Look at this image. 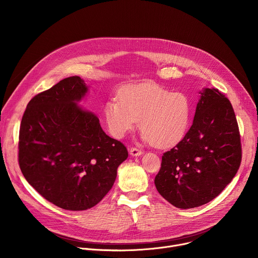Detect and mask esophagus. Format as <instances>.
I'll list each match as a JSON object with an SVG mask.
<instances>
[{
  "label": "esophagus",
  "mask_w": 258,
  "mask_h": 258,
  "mask_svg": "<svg viewBox=\"0 0 258 258\" xmlns=\"http://www.w3.org/2000/svg\"><path fill=\"white\" fill-rule=\"evenodd\" d=\"M142 153L143 152L140 149L135 148V147H132V148H130V154L132 156H140V155H142Z\"/></svg>",
  "instance_id": "1"
}]
</instances>
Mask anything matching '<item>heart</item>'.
Wrapping results in <instances>:
<instances>
[{"instance_id": "obj_1", "label": "heart", "mask_w": 258, "mask_h": 258, "mask_svg": "<svg viewBox=\"0 0 258 258\" xmlns=\"http://www.w3.org/2000/svg\"><path fill=\"white\" fill-rule=\"evenodd\" d=\"M103 116L109 132L122 138L140 120L142 138L157 149H167L186 136L192 116L188 96L155 83L130 85L106 101Z\"/></svg>"}]
</instances>
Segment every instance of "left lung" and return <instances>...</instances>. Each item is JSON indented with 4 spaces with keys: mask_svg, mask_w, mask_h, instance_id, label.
Listing matches in <instances>:
<instances>
[{
    "mask_svg": "<svg viewBox=\"0 0 258 258\" xmlns=\"http://www.w3.org/2000/svg\"><path fill=\"white\" fill-rule=\"evenodd\" d=\"M241 159L240 132L230 100L217 89H205L192 126L163 153L155 186L177 208L198 207L223 192L236 175Z\"/></svg>",
    "mask_w": 258,
    "mask_h": 258,
    "instance_id": "8db88e82",
    "label": "left lung"
}]
</instances>
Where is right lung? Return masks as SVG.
<instances>
[{
    "instance_id": "1",
    "label": "right lung",
    "mask_w": 258,
    "mask_h": 258,
    "mask_svg": "<svg viewBox=\"0 0 258 258\" xmlns=\"http://www.w3.org/2000/svg\"><path fill=\"white\" fill-rule=\"evenodd\" d=\"M88 88L69 77L35 95L21 119L18 162L29 185L54 205L80 211L112 188L126 147L107 136L99 118L77 105Z\"/></svg>"
}]
</instances>
